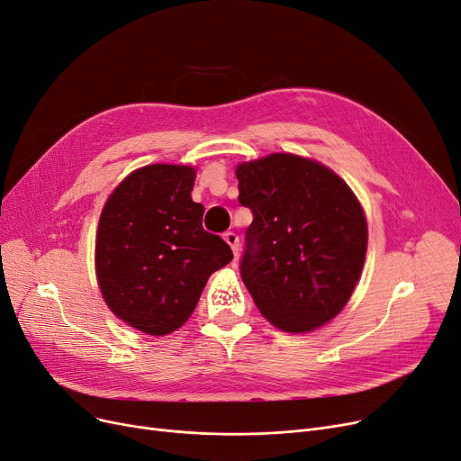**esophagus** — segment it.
<instances>
[{"label":"esophagus","instance_id":"1","mask_svg":"<svg viewBox=\"0 0 461 461\" xmlns=\"http://www.w3.org/2000/svg\"><path fill=\"white\" fill-rule=\"evenodd\" d=\"M224 239H226V243L231 247L233 254L237 256V254H239V235H237L235 231H226V233H224Z\"/></svg>","mask_w":461,"mask_h":461}]
</instances>
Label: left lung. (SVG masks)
<instances>
[{
  "instance_id": "obj_1",
  "label": "left lung",
  "mask_w": 461,
  "mask_h": 461,
  "mask_svg": "<svg viewBox=\"0 0 461 461\" xmlns=\"http://www.w3.org/2000/svg\"><path fill=\"white\" fill-rule=\"evenodd\" d=\"M239 203L252 211L241 278L269 322L290 333L339 314L364 267L367 224L333 171L294 154L237 167Z\"/></svg>"
}]
</instances>
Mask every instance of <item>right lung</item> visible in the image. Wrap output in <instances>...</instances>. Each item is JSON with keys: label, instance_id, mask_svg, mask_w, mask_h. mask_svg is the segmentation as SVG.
<instances>
[{"label": "right lung", "instance_id": "1", "mask_svg": "<svg viewBox=\"0 0 461 461\" xmlns=\"http://www.w3.org/2000/svg\"><path fill=\"white\" fill-rule=\"evenodd\" d=\"M195 171L154 164L133 171L99 218L95 271L109 309L147 335H167L194 312L207 278L233 252L203 230L192 202Z\"/></svg>", "mask_w": 461, "mask_h": 461}]
</instances>
